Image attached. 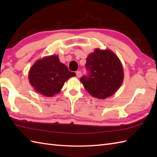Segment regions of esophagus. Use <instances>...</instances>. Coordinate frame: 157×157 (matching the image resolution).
I'll use <instances>...</instances> for the list:
<instances>
[{"instance_id":"esophagus-1","label":"esophagus","mask_w":157,"mask_h":157,"mask_svg":"<svg viewBox=\"0 0 157 157\" xmlns=\"http://www.w3.org/2000/svg\"><path fill=\"white\" fill-rule=\"evenodd\" d=\"M76 75H77V77H78V78H80V77L82 76V73H81V71H77V72H76Z\"/></svg>"}]
</instances>
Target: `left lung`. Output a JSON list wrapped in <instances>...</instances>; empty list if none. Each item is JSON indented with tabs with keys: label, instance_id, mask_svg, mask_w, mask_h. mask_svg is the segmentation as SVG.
Segmentation results:
<instances>
[{
	"label": "left lung",
	"instance_id": "left-lung-1",
	"mask_svg": "<svg viewBox=\"0 0 157 157\" xmlns=\"http://www.w3.org/2000/svg\"><path fill=\"white\" fill-rule=\"evenodd\" d=\"M89 75L80 81L90 94L98 99L110 97L121 87L124 79L119 57L109 49L96 48L86 59Z\"/></svg>",
	"mask_w": 157,
	"mask_h": 157
}]
</instances>
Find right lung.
<instances>
[{"mask_svg": "<svg viewBox=\"0 0 157 157\" xmlns=\"http://www.w3.org/2000/svg\"><path fill=\"white\" fill-rule=\"evenodd\" d=\"M75 76L59 61L58 55H52L38 59L29 71V84L40 94L51 97L59 94L65 82Z\"/></svg>", "mask_w": 157, "mask_h": 157, "instance_id": "right-lung-1", "label": "right lung"}]
</instances>
